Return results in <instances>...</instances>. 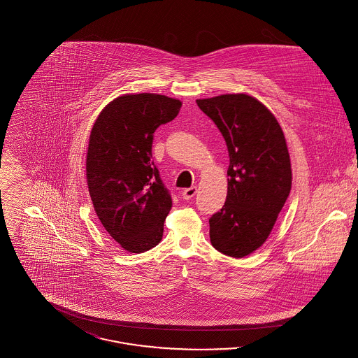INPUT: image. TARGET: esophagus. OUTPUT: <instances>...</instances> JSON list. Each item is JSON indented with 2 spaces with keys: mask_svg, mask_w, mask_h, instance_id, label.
Masks as SVG:
<instances>
[{
  "mask_svg": "<svg viewBox=\"0 0 358 358\" xmlns=\"http://www.w3.org/2000/svg\"><path fill=\"white\" fill-rule=\"evenodd\" d=\"M196 193H197V187H187V189H184V190H182V197H184L185 200H189V199H192Z\"/></svg>",
  "mask_w": 358,
  "mask_h": 358,
  "instance_id": "1",
  "label": "esophagus"
}]
</instances>
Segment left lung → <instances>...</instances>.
I'll return each mask as SVG.
<instances>
[{
    "instance_id": "8db88e82",
    "label": "left lung",
    "mask_w": 358,
    "mask_h": 358,
    "mask_svg": "<svg viewBox=\"0 0 358 358\" xmlns=\"http://www.w3.org/2000/svg\"><path fill=\"white\" fill-rule=\"evenodd\" d=\"M196 103L215 122L229 153L227 200L209 219L210 243L224 255L244 257L267 240L289 197L286 138L271 111L247 94Z\"/></svg>"
}]
</instances>
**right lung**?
I'll use <instances>...</instances> for the list:
<instances>
[{
	"label": "right lung",
	"instance_id": "right-lung-1",
	"mask_svg": "<svg viewBox=\"0 0 358 358\" xmlns=\"http://www.w3.org/2000/svg\"><path fill=\"white\" fill-rule=\"evenodd\" d=\"M178 99L126 94L108 103L91 130L85 161L95 212L108 235L131 254L155 247L171 196L152 159L154 131L174 120Z\"/></svg>",
	"mask_w": 358,
	"mask_h": 358
}]
</instances>
